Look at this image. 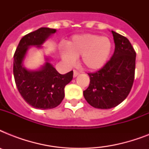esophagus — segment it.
<instances>
[{
  "mask_svg": "<svg viewBox=\"0 0 149 149\" xmlns=\"http://www.w3.org/2000/svg\"><path fill=\"white\" fill-rule=\"evenodd\" d=\"M79 72H78L77 70H73V77H77V76H78V75H79Z\"/></svg>",
  "mask_w": 149,
  "mask_h": 149,
  "instance_id": "obj_1",
  "label": "esophagus"
}]
</instances>
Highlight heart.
<instances>
[{
  "label": "heart",
  "mask_w": 149,
  "mask_h": 149,
  "mask_svg": "<svg viewBox=\"0 0 149 149\" xmlns=\"http://www.w3.org/2000/svg\"><path fill=\"white\" fill-rule=\"evenodd\" d=\"M112 48V42L108 38L85 34L72 37L67 46L61 45L59 50L63 61L68 65H72L75 63V57L80 56V61L84 67L97 70L106 64Z\"/></svg>",
  "instance_id": "heart-1"
}]
</instances>
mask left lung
I'll use <instances>...</instances> for the list:
<instances>
[{
	"mask_svg": "<svg viewBox=\"0 0 149 149\" xmlns=\"http://www.w3.org/2000/svg\"><path fill=\"white\" fill-rule=\"evenodd\" d=\"M115 49L111 58L95 72L88 73L90 85L84 98L95 108L110 109L125 100L134 79L136 52L126 37L111 31Z\"/></svg>",
	"mask_w": 149,
	"mask_h": 149,
	"instance_id": "left-lung-1",
	"label": "left lung"
}]
</instances>
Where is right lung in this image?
<instances>
[{
	"mask_svg": "<svg viewBox=\"0 0 149 149\" xmlns=\"http://www.w3.org/2000/svg\"><path fill=\"white\" fill-rule=\"evenodd\" d=\"M56 31L53 29L40 28L27 34L21 39L15 52L13 72L15 84L23 99L35 108L47 110L59 105L65 97V85L72 79V71L64 75L58 73L49 63V58L38 70H29L23 66L29 48L32 45L41 48Z\"/></svg>",
	"mask_w": 149,
	"mask_h": 149,
	"instance_id": "1",
	"label": "right lung"
}]
</instances>
